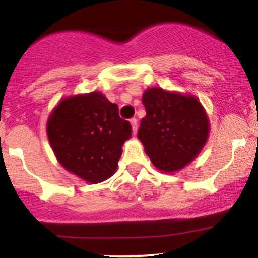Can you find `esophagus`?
I'll return each instance as SVG.
<instances>
[{
  "mask_svg": "<svg viewBox=\"0 0 258 258\" xmlns=\"http://www.w3.org/2000/svg\"><path fill=\"white\" fill-rule=\"evenodd\" d=\"M131 122V126H132V134L136 135L137 134V128H139V123H137V119L136 118H131L130 119Z\"/></svg>",
  "mask_w": 258,
  "mask_h": 258,
  "instance_id": "34e87169",
  "label": "esophagus"
}]
</instances>
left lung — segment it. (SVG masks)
I'll return each instance as SVG.
<instances>
[{"mask_svg":"<svg viewBox=\"0 0 258 258\" xmlns=\"http://www.w3.org/2000/svg\"><path fill=\"white\" fill-rule=\"evenodd\" d=\"M142 103L146 116L137 137L145 152L161 172H178L204 150L210 135L209 114L196 96L161 87L147 88Z\"/></svg>","mask_w":258,"mask_h":258,"instance_id":"left-lung-1","label":"left lung"}]
</instances>
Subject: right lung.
Segmentation results:
<instances>
[{"label": "right lung", "mask_w": 258, "mask_h": 258, "mask_svg": "<svg viewBox=\"0 0 258 258\" xmlns=\"http://www.w3.org/2000/svg\"><path fill=\"white\" fill-rule=\"evenodd\" d=\"M47 137L59 165L86 183H100L116 172L131 124L103 93L69 96L47 118Z\"/></svg>", "instance_id": "add662e5"}]
</instances>
